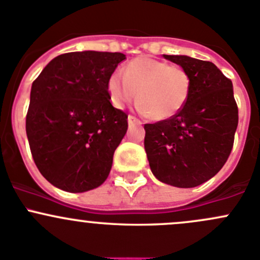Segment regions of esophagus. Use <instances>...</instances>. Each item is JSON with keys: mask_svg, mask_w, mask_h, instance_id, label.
I'll list each match as a JSON object with an SVG mask.
<instances>
[{"mask_svg": "<svg viewBox=\"0 0 260 260\" xmlns=\"http://www.w3.org/2000/svg\"><path fill=\"white\" fill-rule=\"evenodd\" d=\"M128 123H129V125H141L142 124V122H141L138 118H136L135 115H128Z\"/></svg>", "mask_w": 260, "mask_h": 260, "instance_id": "esophagus-1", "label": "esophagus"}]
</instances>
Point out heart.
Here are the masks:
<instances>
[{
    "label": "heart",
    "instance_id": "obj_1",
    "mask_svg": "<svg viewBox=\"0 0 260 260\" xmlns=\"http://www.w3.org/2000/svg\"><path fill=\"white\" fill-rule=\"evenodd\" d=\"M122 73H114L108 80L113 104L119 108L125 106L137 91L138 107L152 119L175 117L190 95V78L176 65L143 56L128 62Z\"/></svg>",
    "mask_w": 260,
    "mask_h": 260
}]
</instances>
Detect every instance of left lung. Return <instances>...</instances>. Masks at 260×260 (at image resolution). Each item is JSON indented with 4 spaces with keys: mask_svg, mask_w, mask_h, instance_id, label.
<instances>
[{
    "mask_svg": "<svg viewBox=\"0 0 260 260\" xmlns=\"http://www.w3.org/2000/svg\"><path fill=\"white\" fill-rule=\"evenodd\" d=\"M190 78V95L175 117L145 124L152 174L176 187H195L221 170L234 145L238 106L233 84L210 61L164 55Z\"/></svg>",
    "mask_w": 260,
    "mask_h": 260,
    "instance_id": "1",
    "label": "left lung"
}]
</instances>
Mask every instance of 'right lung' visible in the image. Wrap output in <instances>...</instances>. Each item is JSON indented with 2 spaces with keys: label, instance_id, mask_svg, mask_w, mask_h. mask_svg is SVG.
I'll return each mask as SVG.
<instances>
[{
  "label": "right lung",
  "instance_id": "1",
  "mask_svg": "<svg viewBox=\"0 0 260 260\" xmlns=\"http://www.w3.org/2000/svg\"><path fill=\"white\" fill-rule=\"evenodd\" d=\"M122 52L61 54L31 86L26 135L44 177L68 192H84L108 177L128 115L109 102L108 80Z\"/></svg>",
  "mask_w": 260,
  "mask_h": 260
}]
</instances>
